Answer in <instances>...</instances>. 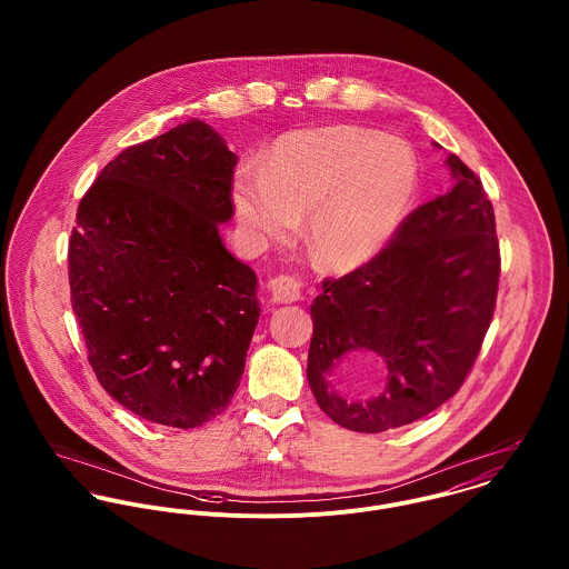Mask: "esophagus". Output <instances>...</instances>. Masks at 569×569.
<instances>
[{
	"mask_svg": "<svg viewBox=\"0 0 569 569\" xmlns=\"http://www.w3.org/2000/svg\"><path fill=\"white\" fill-rule=\"evenodd\" d=\"M269 293H271V300L278 302V305H291V302H298L302 300V284L298 278L293 276H276L271 282H269Z\"/></svg>",
	"mask_w": 569,
	"mask_h": 569,
	"instance_id": "obj_1",
	"label": "esophagus"
}]
</instances>
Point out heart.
<instances>
[{"mask_svg": "<svg viewBox=\"0 0 569 569\" xmlns=\"http://www.w3.org/2000/svg\"><path fill=\"white\" fill-rule=\"evenodd\" d=\"M418 179L416 153L403 140L330 124L280 136L260 172L237 174L232 201L256 241H282L305 217L313 260L350 271L379 256L399 232Z\"/></svg>", "mask_w": 569, "mask_h": 569, "instance_id": "heart-1", "label": "heart"}]
</instances>
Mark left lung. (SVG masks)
Returning a JSON list of instances; mask_svg holds the SVG:
<instances>
[{"mask_svg": "<svg viewBox=\"0 0 569 569\" xmlns=\"http://www.w3.org/2000/svg\"><path fill=\"white\" fill-rule=\"evenodd\" d=\"M445 163L453 188L411 212L368 264L325 280L311 305L307 379L318 406L346 429L381 433L449 401L490 326L499 280L492 206L458 156ZM352 358L382 363L379 391L361 396L340 381Z\"/></svg>", "mask_w": 569, "mask_h": 569, "instance_id": "obj_1", "label": "left lung"}]
</instances>
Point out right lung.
<instances>
[{
    "instance_id": "obj_1",
    "label": "right lung",
    "mask_w": 569,
    "mask_h": 569,
    "mask_svg": "<svg viewBox=\"0 0 569 569\" xmlns=\"http://www.w3.org/2000/svg\"><path fill=\"white\" fill-rule=\"evenodd\" d=\"M237 156L203 120L122 151L81 199L72 309L100 386L192 429L230 406L260 318L258 278L219 237Z\"/></svg>"
}]
</instances>
